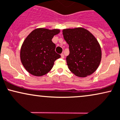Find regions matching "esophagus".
Instances as JSON below:
<instances>
[{
    "label": "esophagus",
    "instance_id": "esophagus-1",
    "mask_svg": "<svg viewBox=\"0 0 120 120\" xmlns=\"http://www.w3.org/2000/svg\"><path fill=\"white\" fill-rule=\"evenodd\" d=\"M60 56H61L62 58H64V54L63 53H62L61 54H60Z\"/></svg>",
    "mask_w": 120,
    "mask_h": 120
}]
</instances>
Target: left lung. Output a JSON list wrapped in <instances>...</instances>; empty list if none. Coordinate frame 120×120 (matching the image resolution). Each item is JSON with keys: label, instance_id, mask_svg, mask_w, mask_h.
I'll use <instances>...</instances> for the list:
<instances>
[{"label": "left lung", "instance_id": "left-lung-1", "mask_svg": "<svg viewBox=\"0 0 120 120\" xmlns=\"http://www.w3.org/2000/svg\"><path fill=\"white\" fill-rule=\"evenodd\" d=\"M68 44L70 54L67 64L71 72L79 77H86L96 70L101 59L100 46L92 33L83 28L63 30Z\"/></svg>", "mask_w": 120, "mask_h": 120}]
</instances>
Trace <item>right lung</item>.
<instances>
[{
  "label": "right lung",
  "instance_id": "obj_1",
  "mask_svg": "<svg viewBox=\"0 0 120 120\" xmlns=\"http://www.w3.org/2000/svg\"><path fill=\"white\" fill-rule=\"evenodd\" d=\"M59 29L38 28L27 36L21 46L20 59L26 71L40 76L49 72L54 62L60 56L55 51L56 45L52 40L60 33Z\"/></svg>",
  "mask_w": 120,
  "mask_h": 120
}]
</instances>
